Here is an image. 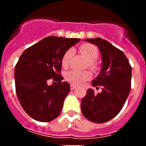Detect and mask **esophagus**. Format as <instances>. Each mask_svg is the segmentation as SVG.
<instances>
[{
    "mask_svg": "<svg viewBox=\"0 0 146 146\" xmlns=\"http://www.w3.org/2000/svg\"><path fill=\"white\" fill-rule=\"evenodd\" d=\"M76 88H77V86H76V85H74V84H71L70 85L71 90H74V89Z\"/></svg>",
    "mask_w": 146,
    "mask_h": 146,
    "instance_id": "obj_1",
    "label": "esophagus"
}]
</instances>
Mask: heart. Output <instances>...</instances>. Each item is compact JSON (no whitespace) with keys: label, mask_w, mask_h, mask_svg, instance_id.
I'll return each instance as SVG.
<instances>
[{"label":"heart","mask_w":146,"mask_h":146,"mask_svg":"<svg viewBox=\"0 0 146 146\" xmlns=\"http://www.w3.org/2000/svg\"><path fill=\"white\" fill-rule=\"evenodd\" d=\"M80 50L86 56V58L89 60V66L91 67V69H96V65L94 60L97 58L98 54H99L96 46L88 43L83 44L80 47ZM73 54H74L73 49L71 48L67 50L63 56V58H62V65L64 66H67ZM91 77H92V74L89 71L72 70L68 72L66 74V80L77 85L82 84L86 81L91 79Z\"/></svg>","instance_id":"1"}]
</instances>
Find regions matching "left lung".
Masks as SVG:
<instances>
[{
	"label": "left lung",
	"mask_w": 146,
	"mask_h": 146,
	"mask_svg": "<svg viewBox=\"0 0 146 146\" xmlns=\"http://www.w3.org/2000/svg\"><path fill=\"white\" fill-rule=\"evenodd\" d=\"M97 45L102 57L100 74L92 81L102 91L95 94L88 89L81 102V110L90 121L102 123L113 119L123 108L131 90V66L122 51L101 38H86Z\"/></svg>",
	"instance_id": "8db88e82"
}]
</instances>
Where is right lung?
Wrapping results in <instances>:
<instances>
[{
    "mask_svg": "<svg viewBox=\"0 0 146 146\" xmlns=\"http://www.w3.org/2000/svg\"><path fill=\"white\" fill-rule=\"evenodd\" d=\"M80 38L46 37L27 48L15 66L17 96L27 114L41 122L57 118L70 91L68 82H62L63 56ZM52 79L57 85L47 86Z\"/></svg>",
    "mask_w": 146,
    "mask_h": 146,
    "instance_id": "obj_1",
    "label": "right lung"
}]
</instances>
